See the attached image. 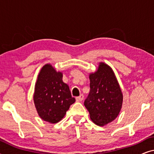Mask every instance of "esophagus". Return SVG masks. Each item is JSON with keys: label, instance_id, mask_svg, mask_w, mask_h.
<instances>
[{"label": "esophagus", "instance_id": "obj_1", "mask_svg": "<svg viewBox=\"0 0 154 154\" xmlns=\"http://www.w3.org/2000/svg\"><path fill=\"white\" fill-rule=\"evenodd\" d=\"M83 94H81L79 97H77L76 98H75V100H76L77 102H82V101L83 100Z\"/></svg>", "mask_w": 154, "mask_h": 154}]
</instances>
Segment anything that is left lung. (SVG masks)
I'll list each match as a JSON object with an SVG mask.
<instances>
[{
	"label": "left lung",
	"mask_w": 154,
	"mask_h": 154,
	"mask_svg": "<svg viewBox=\"0 0 154 154\" xmlns=\"http://www.w3.org/2000/svg\"><path fill=\"white\" fill-rule=\"evenodd\" d=\"M90 91L84 105L96 125L104 126L119 116L123 105V93L113 69L104 62L90 73Z\"/></svg>",
	"instance_id": "obj_1"
}]
</instances>
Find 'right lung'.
Instances as JSON below:
<instances>
[{
	"label": "right lung",
	"mask_w": 154,
	"mask_h": 154,
	"mask_svg": "<svg viewBox=\"0 0 154 154\" xmlns=\"http://www.w3.org/2000/svg\"><path fill=\"white\" fill-rule=\"evenodd\" d=\"M62 72L50 64L42 67L38 75L33 102L40 118L50 123L60 121L75 102L69 85L62 81Z\"/></svg>",
	"instance_id": "right-lung-1"
}]
</instances>
